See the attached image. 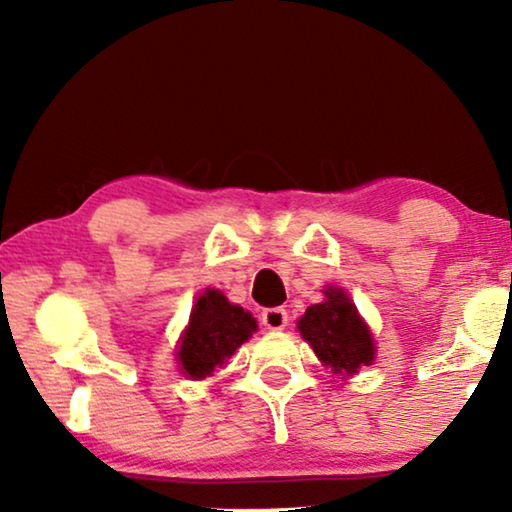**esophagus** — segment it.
Instances as JSON below:
<instances>
[{
  "label": "esophagus",
  "mask_w": 512,
  "mask_h": 512,
  "mask_svg": "<svg viewBox=\"0 0 512 512\" xmlns=\"http://www.w3.org/2000/svg\"><path fill=\"white\" fill-rule=\"evenodd\" d=\"M261 321L265 328H270V331H282V328L289 324V314H286L284 307H268V310H263Z\"/></svg>",
  "instance_id": "34e87169"
}]
</instances>
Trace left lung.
Listing matches in <instances>:
<instances>
[{"instance_id":"obj_1","label":"left lung","mask_w":512,"mask_h":512,"mask_svg":"<svg viewBox=\"0 0 512 512\" xmlns=\"http://www.w3.org/2000/svg\"><path fill=\"white\" fill-rule=\"evenodd\" d=\"M298 331L335 373L354 375L361 366L373 363V338L345 291L328 289L324 303L307 307Z\"/></svg>"}]
</instances>
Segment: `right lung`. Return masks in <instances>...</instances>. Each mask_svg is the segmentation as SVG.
<instances>
[{"label": "right lung", "instance_id": "obj_1", "mask_svg": "<svg viewBox=\"0 0 512 512\" xmlns=\"http://www.w3.org/2000/svg\"><path fill=\"white\" fill-rule=\"evenodd\" d=\"M256 331V319L240 305H230L221 291L207 289L195 303L179 347L184 375L193 380L212 375Z\"/></svg>", "mask_w": 512, "mask_h": 512}]
</instances>
